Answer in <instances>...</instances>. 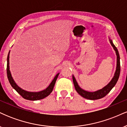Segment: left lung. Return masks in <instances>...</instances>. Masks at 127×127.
<instances>
[{
  "label": "left lung",
  "mask_w": 127,
  "mask_h": 127,
  "mask_svg": "<svg viewBox=\"0 0 127 127\" xmlns=\"http://www.w3.org/2000/svg\"><path fill=\"white\" fill-rule=\"evenodd\" d=\"M110 40V43L112 46H113V49L116 52V56H117V64H116V71H115V75L113 78H112L110 82L107 84V85L105 86L104 88H103L101 90H98V91L95 92H88L85 90H82L79 87L78 85V83H77L76 81L75 77L73 76V82L74 86L76 91L78 92V93L80 95H81L84 98L88 99V100H98V99L101 98L103 97H105L107 94L111 91V90L115 85H116V82H117L118 80L119 75H120V71H121V67H120V57H119V54L117 48L116 46H115L114 44L112 42L111 39H109Z\"/></svg>",
  "instance_id": "1"
}]
</instances>
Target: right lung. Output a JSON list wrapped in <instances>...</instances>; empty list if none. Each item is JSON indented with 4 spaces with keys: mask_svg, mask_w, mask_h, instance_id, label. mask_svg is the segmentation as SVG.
<instances>
[{
    "mask_svg": "<svg viewBox=\"0 0 127 127\" xmlns=\"http://www.w3.org/2000/svg\"><path fill=\"white\" fill-rule=\"evenodd\" d=\"M9 52H9L8 58H7L6 71L7 76H8L9 82L10 84H11V86L12 87V88L15 89L16 91H17L18 94H20L23 98L26 99V100H33V101H34V100H41V99L44 98L46 97H47V96H48L49 94L52 93V90H53L54 87L55 82H56L58 76H59V73L57 74V75L55 76V78H54L53 80H52V81L50 84V85L45 89V90H43V91L40 92H36V93L24 91V90H22L21 88H20V87L15 84L14 79H13L12 76H11V72H10L9 70Z\"/></svg>",
    "mask_w": 127,
    "mask_h": 127,
    "instance_id": "right-lung-1",
    "label": "right lung"
}]
</instances>
